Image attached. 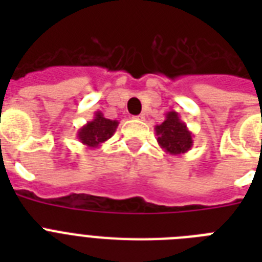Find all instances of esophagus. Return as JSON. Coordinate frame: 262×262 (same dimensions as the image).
<instances>
[{
	"label": "esophagus",
	"mask_w": 262,
	"mask_h": 262,
	"mask_svg": "<svg viewBox=\"0 0 262 262\" xmlns=\"http://www.w3.org/2000/svg\"><path fill=\"white\" fill-rule=\"evenodd\" d=\"M136 119H139V121H144V119H145V115L144 114H140V115H136L135 117Z\"/></svg>",
	"instance_id": "obj_1"
}]
</instances>
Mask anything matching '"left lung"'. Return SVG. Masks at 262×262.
Listing matches in <instances>:
<instances>
[{
    "label": "left lung",
    "mask_w": 262,
    "mask_h": 262,
    "mask_svg": "<svg viewBox=\"0 0 262 262\" xmlns=\"http://www.w3.org/2000/svg\"><path fill=\"white\" fill-rule=\"evenodd\" d=\"M155 133L158 144L170 155H183L193 147V133L177 111H168L163 122L155 126Z\"/></svg>",
    "instance_id": "1"
}]
</instances>
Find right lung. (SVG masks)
<instances>
[{
  "mask_svg": "<svg viewBox=\"0 0 262 262\" xmlns=\"http://www.w3.org/2000/svg\"><path fill=\"white\" fill-rule=\"evenodd\" d=\"M118 121L104 118L102 111H96L94 119L80 127L77 132V139L87 148H99L104 141L113 137L118 127Z\"/></svg>",
  "mask_w": 262,
  "mask_h": 262,
  "instance_id": "1",
  "label": "right lung"
}]
</instances>
